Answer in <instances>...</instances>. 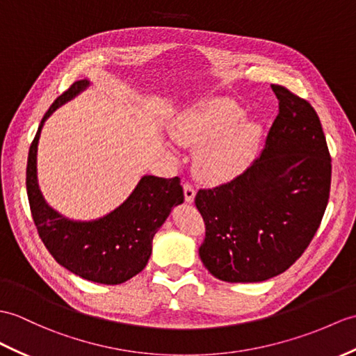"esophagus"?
I'll return each mask as SVG.
<instances>
[{
    "mask_svg": "<svg viewBox=\"0 0 356 356\" xmlns=\"http://www.w3.org/2000/svg\"><path fill=\"white\" fill-rule=\"evenodd\" d=\"M184 194H185V200L188 203H193L194 202V197H195V189L191 184H188V181H185L184 184Z\"/></svg>",
    "mask_w": 356,
    "mask_h": 356,
    "instance_id": "esophagus-1",
    "label": "esophagus"
}]
</instances>
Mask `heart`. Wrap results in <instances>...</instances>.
Returning a JSON list of instances; mask_svg holds the SVG:
<instances>
[{"label":"heart","mask_w":356,"mask_h":356,"mask_svg":"<svg viewBox=\"0 0 356 356\" xmlns=\"http://www.w3.org/2000/svg\"><path fill=\"white\" fill-rule=\"evenodd\" d=\"M244 111L230 98L217 97L193 107L177 121V143L200 148L195 170L202 179L226 181L241 175L261 143L259 122L243 118Z\"/></svg>","instance_id":"heart-1"}]
</instances>
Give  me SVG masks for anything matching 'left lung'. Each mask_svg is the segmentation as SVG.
<instances>
[{"label":"left lung","instance_id":"8db88e82","mask_svg":"<svg viewBox=\"0 0 356 356\" xmlns=\"http://www.w3.org/2000/svg\"><path fill=\"white\" fill-rule=\"evenodd\" d=\"M279 113L243 175L200 189L203 266L225 282H262L290 268L312 241L330 191V154L314 107L271 85Z\"/></svg>","mask_w":356,"mask_h":356}]
</instances>
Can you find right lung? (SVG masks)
<instances>
[{
    "label": "right lung",
    "instance_id": "obj_1",
    "mask_svg": "<svg viewBox=\"0 0 356 356\" xmlns=\"http://www.w3.org/2000/svg\"><path fill=\"white\" fill-rule=\"evenodd\" d=\"M89 86L77 80L49 106L33 139L27 161V195L38 234L62 267L97 284L118 285L136 276L152 254L153 236L172 206L184 203L179 177L144 176L117 209L94 221H72L45 203L38 185L36 156L40 130L57 107Z\"/></svg>",
    "mask_w": 356,
    "mask_h": 356
}]
</instances>
